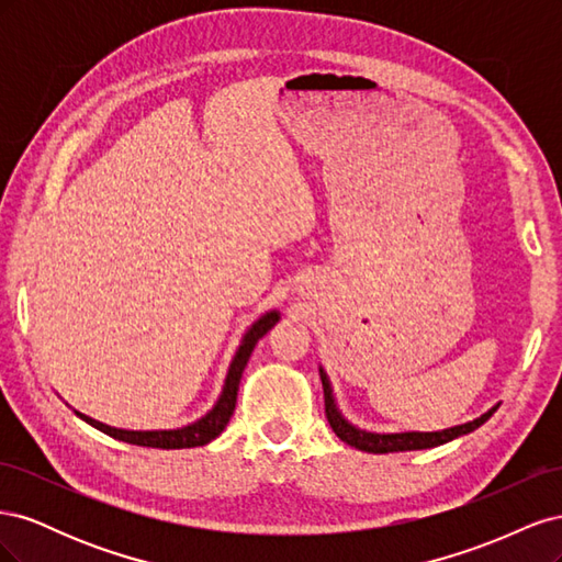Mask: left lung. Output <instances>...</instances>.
<instances>
[{
    "label": "left lung",
    "mask_w": 562,
    "mask_h": 562,
    "mask_svg": "<svg viewBox=\"0 0 562 562\" xmlns=\"http://www.w3.org/2000/svg\"><path fill=\"white\" fill-rule=\"evenodd\" d=\"M318 370H321V382H323V398H326V417L330 422L333 431L337 434L339 440H345L347 446L359 448L363 452L384 454V452H405V450H424V448L443 446V443H448V440H452L457 436H464V434H471L473 429H479L481 424H485L492 415L497 413V407H499V403H497L495 407H490V411L485 415H481L479 419L467 422V424H459V427L443 429V431H429V434H422V431L370 434V431L356 429L353 424H349L342 415H339L326 372H323V368H318Z\"/></svg>",
    "instance_id": "obj_1"
}]
</instances>
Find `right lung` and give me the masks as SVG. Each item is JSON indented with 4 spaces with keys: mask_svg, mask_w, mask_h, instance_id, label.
Instances as JSON below:
<instances>
[{
    "mask_svg": "<svg viewBox=\"0 0 562 562\" xmlns=\"http://www.w3.org/2000/svg\"><path fill=\"white\" fill-rule=\"evenodd\" d=\"M279 321V312H267L265 316H260L258 321L252 323L248 328V333L241 339V347L236 351L234 361L229 366L227 372V380L223 386V394H220L217 403L213 405V411L209 415H203L199 422L194 424H187L182 429H171V431H126V429H114L108 427L103 422H95L87 415L77 413L83 422H89L91 427L100 429L103 434L116 438V440H124V443L131 446H143V448H161V450H180V448H196V446H206L211 443L213 438H217L220 434L225 431L229 417L234 415V407H236V391H239V382L244 375V368L250 359V353L258 345V339L274 328V323Z\"/></svg>",
    "mask_w": 562,
    "mask_h": 562,
    "instance_id": "right-lung-1",
    "label": "right lung"
}]
</instances>
